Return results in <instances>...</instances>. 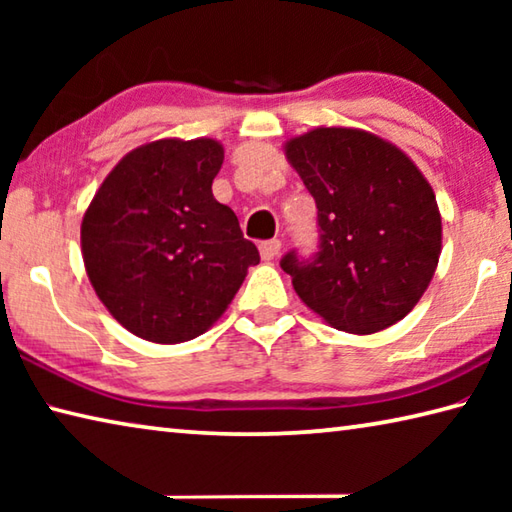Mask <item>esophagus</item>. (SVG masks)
Segmentation results:
<instances>
[{
	"mask_svg": "<svg viewBox=\"0 0 512 512\" xmlns=\"http://www.w3.org/2000/svg\"><path fill=\"white\" fill-rule=\"evenodd\" d=\"M280 248H282L280 239H268V241H262V244H259V255H262L264 262H271V259L277 257V253H280Z\"/></svg>",
	"mask_w": 512,
	"mask_h": 512,
	"instance_id": "34e87169",
	"label": "esophagus"
}]
</instances>
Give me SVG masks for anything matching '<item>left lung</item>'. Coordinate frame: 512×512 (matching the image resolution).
Masks as SVG:
<instances>
[{
  "instance_id": "1",
  "label": "left lung",
  "mask_w": 512,
  "mask_h": 512,
  "mask_svg": "<svg viewBox=\"0 0 512 512\" xmlns=\"http://www.w3.org/2000/svg\"><path fill=\"white\" fill-rule=\"evenodd\" d=\"M284 155L318 207L320 250L282 257L293 289L327 325L375 334L418 305L436 273L443 221L413 160L375 133L318 126Z\"/></svg>"
}]
</instances>
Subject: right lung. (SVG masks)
Here are the masks:
<instances>
[{
	"label": "right lung",
	"instance_id": "add662e5",
	"mask_svg": "<svg viewBox=\"0 0 512 512\" xmlns=\"http://www.w3.org/2000/svg\"><path fill=\"white\" fill-rule=\"evenodd\" d=\"M223 146L164 137L126 153L81 223L85 271L106 309L151 343L207 332L259 264L237 214L212 194Z\"/></svg>",
	"mask_w": 512,
	"mask_h": 512
}]
</instances>
